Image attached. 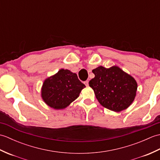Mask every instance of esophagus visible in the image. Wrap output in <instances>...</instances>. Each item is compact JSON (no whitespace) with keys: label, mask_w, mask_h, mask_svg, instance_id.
Returning <instances> with one entry per match:
<instances>
[{"label":"esophagus","mask_w":160,"mask_h":160,"mask_svg":"<svg viewBox=\"0 0 160 160\" xmlns=\"http://www.w3.org/2000/svg\"><path fill=\"white\" fill-rule=\"evenodd\" d=\"M84 84H85L86 86H89V81L88 80L85 81V82H84Z\"/></svg>","instance_id":"1"}]
</instances>
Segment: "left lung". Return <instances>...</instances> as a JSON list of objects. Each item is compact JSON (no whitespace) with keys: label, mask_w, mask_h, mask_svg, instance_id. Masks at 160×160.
Segmentation results:
<instances>
[{"label":"left lung","mask_w":160,"mask_h":160,"mask_svg":"<svg viewBox=\"0 0 160 160\" xmlns=\"http://www.w3.org/2000/svg\"><path fill=\"white\" fill-rule=\"evenodd\" d=\"M95 77L89 81L97 100L104 107L115 112L127 109L134 101L136 80L120 67L100 66L92 70Z\"/></svg>","instance_id":"1"}]
</instances>
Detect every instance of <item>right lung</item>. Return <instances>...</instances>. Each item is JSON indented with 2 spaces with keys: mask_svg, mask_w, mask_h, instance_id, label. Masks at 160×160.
Masks as SVG:
<instances>
[{
  "mask_svg": "<svg viewBox=\"0 0 160 160\" xmlns=\"http://www.w3.org/2000/svg\"><path fill=\"white\" fill-rule=\"evenodd\" d=\"M85 87L76 73L61 69L44 80L41 97L49 107L56 110L64 109L79 97L81 91Z\"/></svg>",
  "mask_w": 160,
  "mask_h": 160,
  "instance_id": "right-lung-1",
  "label": "right lung"
}]
</instances>
